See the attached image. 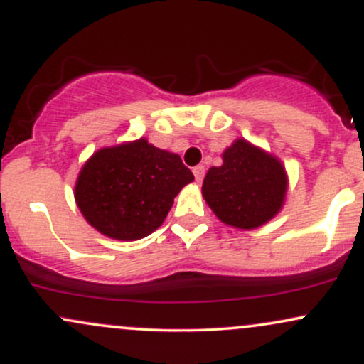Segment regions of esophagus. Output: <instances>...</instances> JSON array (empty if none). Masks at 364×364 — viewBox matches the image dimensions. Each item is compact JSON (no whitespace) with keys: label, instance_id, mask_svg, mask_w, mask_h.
<instances>
[{"label":"esophagus","instance_id":"34e87169","mask_svg":"<svg viewBox=\"0 0 364 364\" xmlns=\"http://www.w3.org/2000/svg\"><path fill=\"white\" fill-rule=\"evenodd\" d=\"M193 174H195L196 181L202 183L203 176H205V168H203V166H195V168H193Z\"/></svg>","mask_w":364,"mask_h":364}]
</instances>
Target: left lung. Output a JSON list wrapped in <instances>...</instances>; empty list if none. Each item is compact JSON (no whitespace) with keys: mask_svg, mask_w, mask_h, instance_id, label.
I'll list each match as a JSON object with an SVG mask.
<instances>
[{"mask_svg":"<svg viewBox=\"0 0 364 364\" xmlns=\"http://www.w3.org/2000/svg\"><path fill=\"white\" fill-rule=\"evenodd\" d=\"M223 166L208 169L202 193L220 220L240 229H255L281 210L286 171L277 159L236 140L223 154Z\"/></svg>","mask_w":364,"mask_h":364,"instance_id":"8db88e82","label":"left lung"}]
</instances>
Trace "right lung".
Segmentation results:
<instances>
[{
  "instance_id": "obj_1",
  "label": "right lung",
  "mask_w": 364,
  "mask_h": 364,
  "mask_svg": "<svg viewBox=\"0 0 364 364\" xmlns=\"http://www.w3.org/2000/svg\"><path fill=\"white\" fill-rule=\"evenodd\" d=\"M193 179L181 157L140 139L95 152L80 171L75 200L99 232L135 241L164 223L174 196Z\"/></svg>"
}]
</instances>
